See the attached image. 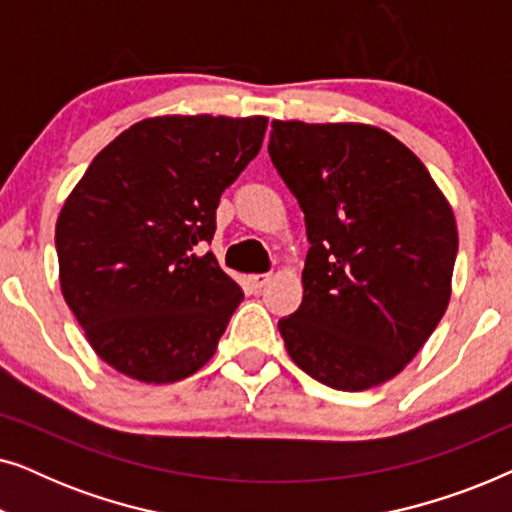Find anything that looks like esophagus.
<instances>
[{
	"label": "esophagus",
	"mask_w": 512,
	"mask_h": 512,
	"mask_svg": "<svg viewBox=\"0 0 512 512\" xmlns=\"http://www.w3.org/2000/svg\"><path fill=\"white\" fill-rule=\"evenodd\" d=\"M268 282H270V275H251V277H249V286H251V289H254V291H261L263 286L268 284Z\"/></svg>",
	"instance_id": "34e87169"
}]
</instances>
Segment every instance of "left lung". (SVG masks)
<instances>
[{
    "instance_id": "left-lung-1",
    "label": "left lung",
    "mask_w": 512,
    "mask_h": 512,
    "mask_svg": "<svg viewBox=\"0 0 512 512\" xmlns=\"http://www.w3.org/2000/svg\"><path fill=\"white\" fill-rule=\"evenodd\" d=\"M268 153L312 244L303 303L279 321L286 352L326 387L389 382L450 303V202L422 160L375 125L272 121Z\"/></svg>"
}]
</instances>
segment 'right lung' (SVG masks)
I'll use <instances>...</instances> for the list:
<instances>
[{"mask_svg":"<svg viewBox=\"0 0 512 512\" xmlns=\"http://www.w3.org/2000/svg\"><path fill=\"white\" fill-rule=\"evenodd\" d=\"M268 118L153 116L93 158L55 223L60 289L104 363L170 384L212 359L244 293L212 242L219 198Z\"/></svg>","mask_w":512,"mask_h":512,"instance_id":"add662e5","label":"right lung"}]
</instances>
